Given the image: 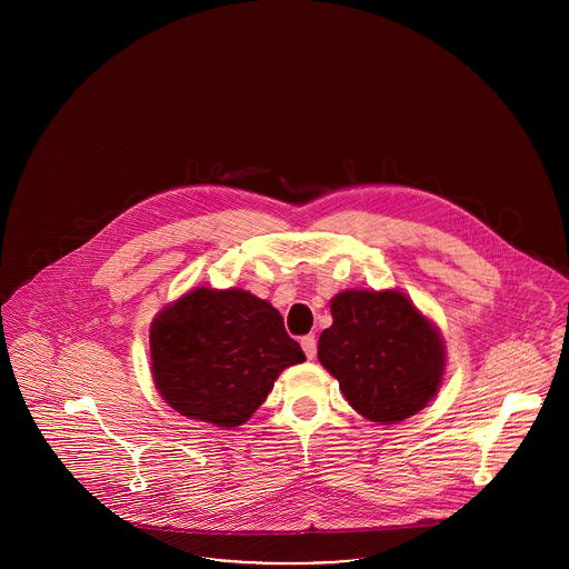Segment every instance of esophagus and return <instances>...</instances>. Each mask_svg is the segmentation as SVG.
I'll return each instance as SVG.
<instances>
[{
  "mask_svg": "<svg viewBox=\"0 0 569 569\" xmlns=\"http://www.w3.org/2000/svg\"><path fill=\"white\" fill-rule=\"evenodd\" d=\"M300 346H302V352H305L309 360L316 358V353H318V339H316V335H305L300 339Z\"/></svg>",
  "mask_w": 569,
  "mask_h": 569,
  "instance_id": "1",
  "label": "esophagus"
}]
</instances>
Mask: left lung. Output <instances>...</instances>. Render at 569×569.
Wrapping results in <instances>:
<instances>
[{
  "instance_id": "left-lung-1",
  "label": "left lung",
  "mask_w": 569,
  "mask_h": 569,
  "mask_svg": "<svg viewBox=\"0 0 569 569\" xmlns=\"http://www.w3.org/2000/svg\"><path fill=\"white\" fill-rule=\"evenodd\" d=\"M318 358L365 418L392 425L427 406L446 352L435 326L401 292L348 290L332 298Z\"/></svg>"
}]
</instances>
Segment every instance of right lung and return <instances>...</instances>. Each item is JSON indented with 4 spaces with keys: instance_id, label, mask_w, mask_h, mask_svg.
<instances>
[{
    "instance_id": "right-lung-1",
    "label": "right lung",
    "mask_w": 569,
    "mask_h": 569,
    "mask_svg": "<svg viewBox=\"0 0 569 569\" xmlns=\"http://www.w3.org/2000/svg\"><path fill=\"white\" fill-rule=\"evenodd\" d=\"M149 339L163 401L223 429L243 425L279 373L305 360L279 311L244 290H193L163 309Z\"/></svg>"
}]
</instances>
